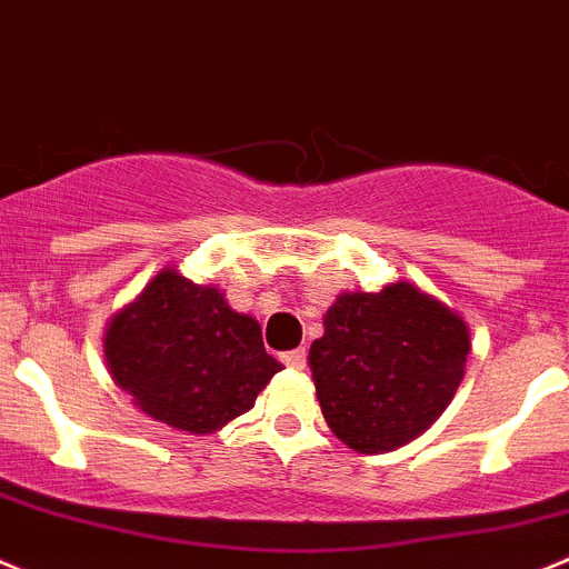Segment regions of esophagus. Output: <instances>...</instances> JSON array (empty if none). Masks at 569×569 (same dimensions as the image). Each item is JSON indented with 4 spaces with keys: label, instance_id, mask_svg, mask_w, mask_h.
Masks as SVG:
<instances>
[{
    "label": "esophagus",
    "instance_id": "1",
    "mask_svg": "<svg viewBox=\"0 0 569 569\" xmlns=\"http://www.w3.org/2000/svg\"><path fill=\"white\" fill-rule=\"evenodd\" d=\"M281 362H284L288 369H299L301 371L307 366V349H305V346H301V349L284 351V355H281Z\"/></svg>",
    "mask_w": 569,
    "mask_h": 569
}]
</instances>
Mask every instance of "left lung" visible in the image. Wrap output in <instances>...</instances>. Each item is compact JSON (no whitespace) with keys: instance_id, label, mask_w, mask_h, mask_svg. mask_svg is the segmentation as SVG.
<instances>
[{"instance_id":"obj_1","label":"left lung","mask_w":569,"mask_h":569,"mask_svg":"<svg viewBox=\"0 0 569 569\" xmlns=\"http://www.w3.org/2000/svg\"><path fill=\"white\" fill-rule=\"evenodd\" d=\"M469 349L467 321L413 281L340 293L310 346L329 430L362 456L399 450L452 402Z\"/></svg>"}]
</instances>
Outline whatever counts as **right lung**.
Listing matches in <instances>:
<instances>
[{
	"label": "right lung",
	"instance_id": "obj_1",
	"mask_svg": "<svg viewBox=\"0 0 569 569\" xmlns=\"http://www.w3.org/2000/svg\"><path fill=\"white\" fill-rule=\"evenodd\" d=\"M108 375L153 421L207 436L253 408L281 362L253 316L231 310L218 284L164 268L113 312L102 335Z\"/></svg>",
	"mask_w": 569,
	"mask_h": 569
}]
</instances>
